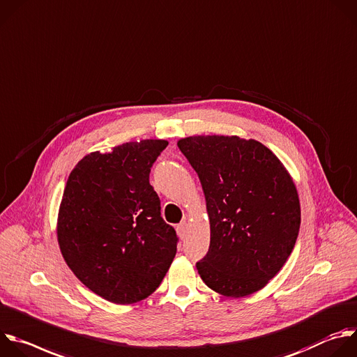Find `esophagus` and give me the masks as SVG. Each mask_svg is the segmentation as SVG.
Segmentation results:
<instances>
[{
  "instance_id": "34e87169",
  "label": "esophagus",
  "mask_w": 357,
  "mask_h": 357,
  "mask_svg": "<svg viewBox=\"0 0 357 357\" xmlns=\"http://www.w3.org/2000/svg\"><path fill=\"white\" fill-rule=\"evenodd\" d=\"M176 231H177V235H178V238H184L185 236V231H187V224L185 222H181V224H178L177 227H176Z\"/></svg>"
}]
</instances>
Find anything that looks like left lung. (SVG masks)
<instances>
[{"instance_id":"1","label":"left lung","mask_w":357,"mask_h":357,"mask_svg":"<svg viewBox=\"0 0 357 357\" xmlns=\"http://www.w3.org/2000/svg\"><path fill=\"white\" fill-rule=\"evenodd\" d=\"M202 185L211 241L195 266L215 293L261 290L291 255L301 224L293 177L260 142L198 135L177 142Z\"/></svg>"}]
</instances>
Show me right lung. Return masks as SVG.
<instances>
[{
    "label": "right lung",
    "instance_id": "obj_1",
    "mask_svg": "<svg viewBox=\"0 0 357 357\" xmlns=\"http://www.w3.org/2000/svg\"><path fill=\"white\" fill-rule=\"evenodd\" d=\"M163 139L91 152L71 170L57 215V242L70 270L114 304L149 297L177 252V235L160 217L151 167Z\"/></svg>",
    "mask_w": 357,
    "mask_h": 357
}]
</instances>
